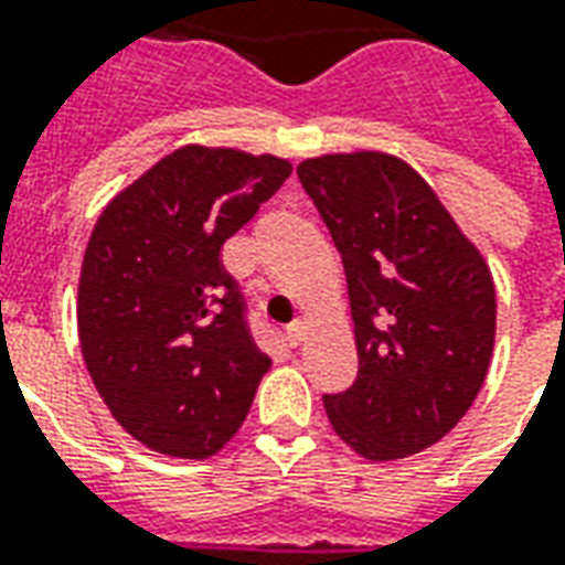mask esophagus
I'll return each mask as SVG.
<instances>
[{
  "instance_id": "obj_1",
  "label": "esophagus",
  "mask_w": 565,
  "mask_h": 565,
  "mask_svg": "<svg viewBox=\"0 0 565 565\" xmlns=\"http://www.w3.org/2000/svg\"><path fill=\"white\" fill-rule=\"evenodd\" d=\"M284 339L294 344V348L296 344H302V339H306V327H302V320H294V323L284 330Z\"/></svg>"
}]
</instances>
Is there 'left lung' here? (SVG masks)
<instances>
[{"label": "left lung", "mask_w": 565, "mask_h": 565, "mask_svg": "<svg viewBox=\"0 0 565 565\" xmlns=\"http://www.w3.org/2000/svg\"><path fill=\"white\" fill-rule=\"evenodd\" d=\"M296 174L342 254L354 318V384L323 393L332 429L366 460L412 457L448 436L484 384L490 269L408 162L360 150Z\"/></svg>", "instance_id": "1"}]
</instances>
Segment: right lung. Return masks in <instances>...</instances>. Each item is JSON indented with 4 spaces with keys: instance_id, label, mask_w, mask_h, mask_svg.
Segmentation results:
<instances>
[{
    "instance_id": "add662e5",
    "label": "right lung",
    "mask_w": 565,
    "mask_h": 565,
    "mask_svg": "<svg viewBox=\"0 0 565 565\" xmlns=\"http://www.w3.org/2000/svg\"><path fill=\"white\" fill-rule=\"evenodd\" d=\"M290 172L269 153L186 145L99 214L81 266V354L150 450L205 460L247 417L271 360L221 250Z\"/></svg>"
}]
</instances>
